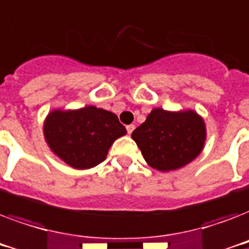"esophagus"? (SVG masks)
<instances>
[{"mask_svg":"<svg viewBox=\"0 0 249 249\" xmlns=\"http://www.w3.org/2000/svg\"><path fill=\"white\" fill-rule=\"evenodd\" d=\"M134 128H136V126H134L133 124L126 125V132H128V134H132V132L134 130Z\"/></svg>","mask_w":249,"mask_h":249,"instance_id":"1","label":"esophagus"}]
</instances>
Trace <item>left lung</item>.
I'll use <instances>...</instances> for the list:
<instances>
[{
	"mask_svg": "<svg viewBox=\"0 0 249 249\" xmlns=\"http://www.w3.org/2000/svg\"><path fill=\"white\" fill-rule=\"evenodd\" d=\"M205 124L196 112L152 109L132 133L150 166L160 172L179 169L193 161L204 147Z\"/></svg>",
	"mask_w": 249,
	"mask_h": 249,
	"instance_id": "left-lung-1",
	"label": "left lung"
}]
</instances>
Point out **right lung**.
<instances>
[{"mask_svg":"<svg viewBox=\"0 0 249 249\" xmlns=\"http://www.w3.org/2000/svg\"><path fill=\"white\" fill-rule=\"evenodd\" d=\"M126 129L115 113L88 106L73 111L54 109L44 124L49 147L75 169H90L101 164L115 140Z\"/></svg>","mask_w":249,"mask_h":249,"instance_id":"obj_1","label":"right lung"}]
</instances>
